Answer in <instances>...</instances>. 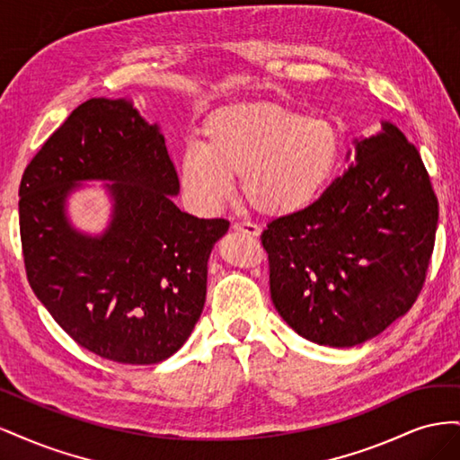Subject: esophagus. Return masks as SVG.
<instances>
[{"mask_svg": "<svg viewBox=\"0 0 460 460\" xmlns=\"http://www.w3.org/2000/svg\"><path fill=\"white\" fill-rule=\"evenodd\" d=\"M232 228L235 232H243V234H249V235H261V226L253 225V222H243V220L234 222Z\"/></svg>", "mask_w": 460, "mask_h": 460, "instance_id": "1", "label": "esophagus"}]
</instances>
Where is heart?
<instances>
[{"label":"heart","instance_id":"heart-1","mask_svg":"<svg viewBox=\"0 0 460 460\" xmlns=\"http://www.w3.org/2000/svg\"><path fill=\"white\" fill-rule=\"evenodd\" d=\"M341 137L328 119L274 103L230 105L208 115L201 146L184 151L182 182L208 207L225 203L242 176L247 201L270 217L313 205L338 169Z\"/></svg>","mask_w":460,"mask_h":460}]
</instances>
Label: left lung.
<instances>
[{
  "mask_svg": "<svg viewBox=\"0 0 460 460\" xmlns=\"http://www.w3.org/2000/svg\"><path fill=\"white\" fill-rule=\"evenodd\" d=\"M353 146L323 196L261 234L278 314L326 347L365 343L405 314L436 242L438 199L405 134L384 120Z\"/></svg>",
  "mask_w": 460,
  "mask_h": 460,
  "instance_id": "obj_1",
  "label": "left lung"
}]
</instances>
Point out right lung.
Instances as JSON below:
<instances>
[{"mask_svg":"<svg viewBox=\"0 0 460 460\" xmlns=\"http://www.w3.org/2000/svg\"><path fill=\"white\" fill-rule=\"evenodd\" d=\"M84 181L108 182L111 215L102 234L78 231L67 217V198ZM178 191L159 124L127 97L78 105L26 166V276L84 349L122 365H157L198 324L208 255L230 222L180 211Z\"/></svg>","mask_w":460,"mask_h":460,"instance_id":"obj_1","label":"right lung"}]
</instances>
